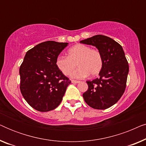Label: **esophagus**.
<instances>
[{"mask_svg": "<svg viewBox=\"0 0 146 146\" xmlns=\"http://www.w3.org/2000/svg\"><path fill=\"white\" fill-rule=\"evenodd\" d=\"M79 82H80V81H78V80H72V83H73V84H77Z\"/></svg>", "mask_w": 146, "mask_h": 146, "instance_id": "34e87169", "label": "esophagus"}]
</instances>
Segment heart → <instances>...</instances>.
I'll use <instances>...</instances> for the list:
<instances>
[{"label": "heart", "mask_w": 146, "mask_h": 146, "mask_svg": "<svg viewBox=\"0 0 146 146\" xmlns=\"http://www.w3.org/2000/svg\"><path fill=\"white\" fill-rule=\"evenodd\" d=\"M103 57L98 50L91 48L83 44H78L68 50V56H58L56 64L64 76H70L74 70L76 64L79 68L72 76L76 78H84L95 76L100 72L103 68Z\"/></svg>", "instance_id": "heart-1"}]
</instances>
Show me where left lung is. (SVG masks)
<instances>
[{"instance_id": "left-lung-1", "label": "left lung", "mask_w": 146, "mask_h": 146, "mask_svg": "<svg viewBox=\"0 0 146 146\" xmlns=\"http://www.w3.org/2000/svg\"><path fill=\"white\" fill-rule=\"evenodd\" d=\"M80 43L96 47L104 61L99 78L86 82L88 88L83 94L84 99L92 108H108L120 99L126 87L129 65L124 52L114 40L101 35L83 40Z\"/></svg>"}]
</instances>
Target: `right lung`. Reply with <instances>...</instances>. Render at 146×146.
I'll return each mask as SVG.
<instances>
[{
	"label": "right lung",
	"instance_id": "add662e5",
	"mask_svg": "<svg viewBox=\"0 0 146 146\" xmlns=\"http://www.w3.org/2000/svg\"><path fill=\"white\" fill-rule=\"evenodd\" d=\"M67 42L46 41L26 53L19 70L20 89L27 103L39 111L58 106L71 81L59 70L56 60Z\"/></svg>",
	"mask_w": 146,
	"mask_h": 146
}]
</instances>
